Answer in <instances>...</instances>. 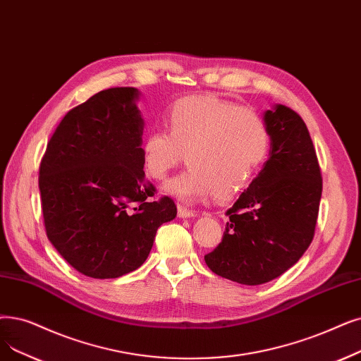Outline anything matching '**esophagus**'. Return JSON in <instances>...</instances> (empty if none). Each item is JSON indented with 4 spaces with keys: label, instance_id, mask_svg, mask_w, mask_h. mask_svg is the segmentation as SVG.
I'll list each match as a JSON object with an SVG mask.
<instances>
[{
    "label": "esophagus",
    "instance_id": "1",
    "mask_svg": "<svg viewBox=\"0 0 361 361\" xmlns=\"http://www.w3.org/2000/svg\"><path fill=\"white\" fill-rule=\"evenodd\" d=\"M178 216L180 218H192V216H196L197 212L196 211H192V209H187L183 205H178Z\"/></svg>",
    "mask_w": 361,
    "mask_h": 361
}]
</instances>
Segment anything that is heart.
Segmentation results:
<instances>
[{"label": "heart", "mask_w": 361, "mask_h": 361, "mask_svg": "<svg viewBox=\"0 0 361 361\" xmlns=\"http://www.w3.org/2000/svg\"><path fill=\"white\" fill-rule=\"evenodd\" d=\"M164 122L166 133L152 130L143 140L145 169L153 180H165L185 154L192 168L166 185L185 202L238 196L269 152L270 135L262 118L215 96L180 99Z\"/></svg>", "instance_id": "obj_1"}]
</instances>
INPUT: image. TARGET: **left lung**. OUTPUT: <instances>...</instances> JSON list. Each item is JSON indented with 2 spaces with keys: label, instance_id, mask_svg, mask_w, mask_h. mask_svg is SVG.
Instances as JSON below:
<instances>
[{
  "label": "left lung",
  "instance_id": "left-lung-1",
  "mask_svg": "<svg viewBox=\"0 0 361 361\" xmlns=\"http://www.w3.org/2000/svg\"><path fill=\"white\" fill-rule=\"evenodd\" d=\"M269 159L227 211L223 242L205 255L218 276L257 286L279 277L308 249L319 215L322 174L305 122L274 104L262 116Z\"/></svg>",
  "mask_w": 361,
  "mask_h": 361
}]
</instances>
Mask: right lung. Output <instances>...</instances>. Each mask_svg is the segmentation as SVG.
Returning a JSON list of instances; mask_svg holds the SVG:
<instances>
[{"mask_svg":"<svg viewBox=\"0 0 361 361\" xmlns=\"http://www.w3.org/2000/svg\"><path fill=\"white\" fill-rule=\"evenodd\" d=\"M140 91L94 94L61 119L39 168L47 238L72 267L116 279L142 267L158 228L177 216L174 200H150L142 154Z\"/></svg>","mask_w":361,"mask_h":361,"instance_id":"1","label":"right lung"}]
</instances>
